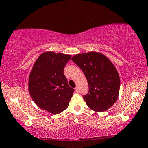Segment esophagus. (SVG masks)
<instances>
[{"label":"esophagus","instance_id":"34e87169","mask_svg":"<svg viewBox=\"0 0 148 148\" xmlns=\"http://www.w3.org/2000/svg\"><path fill=\"white\" fill-rule=\"evenodd\" d=\"M74 90H75V92L78 93V92H79V90H78V87H76V88H74Z\"/></svg>","mask_w":148,"mask_h":148}]
</instances>
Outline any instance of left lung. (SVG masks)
Segmentation results:
<instances>
[{
    "instance_id": "1",
    "label": "left lung",
    "mask_w": 148,
    "mask_h": 148,
    "mask_svg": "<svg viewBox=\"0 0 148 148\" xmlns=\"http://www.w3.org/2000/svg\"><path fill=\"white\" fill-rule=\"evenodd\" d=\"M72 60L80 68L88 84L84 100L90 109L97 112L107 111L118 99L120 78L113 63L101 53H79Z\"/></svg>"
}]
</instances>
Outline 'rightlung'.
<instances>
[{"label":"right lung","instance_id":"obj_1","mask_svg":"<svg viewBox=\"0 0 148 148\" xmlns=\"http://www.w3.org/2000/svg\"><path fill=\"white\" fill-rule=\"evenodd\" d=\"M71 56L52 51L41 54L29 78V91L35 103L53 115L67 109L74 89L69 86L64 68Z\"/></svg>","mask_w":148,"mask_h":148}]
</instances>
